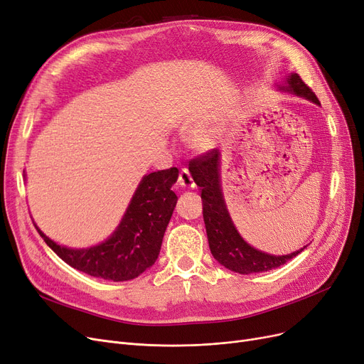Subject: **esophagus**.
<instances>
[{"mask_svg":"<svg viewBox=\"0 0 364 364\" xmlns=\"http://www.w3.org/2000/svg\"><path fill=\"white\" fill-rule=\"evenodd\" d=\"M178 184L184 188H193L195 187V181H193V177L191 171H188L187 168H183L180 171V176H178Z\"/></svg>","mask_w":364,"mask_h":364,"instance_id":"1","label":"esophagus"}]
</instances>
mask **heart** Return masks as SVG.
I'll list each match as a JSON object with an SVG mask.
<instances>
[{
    "label": "heart",
    "mask_w": 364,
    "mask_h": 364,
    "mask_svg": "<svg viewBox=\"0 0 364 364\" xmlns=\"http://www.w3.org/2000/svg\"><path fill=\"white\" fill-rule=\"evenodd\" d=\"M192 129L193 132L191 134V143L199 149V150H208L213 147L214 144V139H213V135L205 131V129H198L196 131V124H192Z\"/></svg>",
    "instance_id": "1"
}]
</instances>
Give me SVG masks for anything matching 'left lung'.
<instances>
[{"label":"left lung","instance_id":"1","mask_svg":"<svg viewBox=\"0 0 364 364\" xmlns=\"http://www.w3.org/2000/svg\"><path fill=\"white\" fill-rule=\"evenodd\" d=\"M282 90L291 92L297 97L306 98L315 104H320L317 95L305 85L299 74L293 73L287 78V85ZM195 183L202 188V210L205 229L208 235V244L214 259L228 269L242 275L266 272L279 267L296 257L300 251H294L286 256H272L248 245L232 223V218L226 208L220 186V151L211 150L196 157L188 165Z\"/></svg>","mask_w":364,"mask_h":364}]
</instances>
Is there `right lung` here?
<instances>
[{"label":"right lung","mask_w":364,"mask_h":364,"mask_svg":"<svg viewBox=\"0 0 364 364\" xmlns=\"http://www.w3.org/2000/svg\"><path fill=\"white\" fill-rule=\"evenodd\" d=\"M178 169L151 172L141 180L120 225L107 241L90 248L58 245L37 228L44 242L74 269L108 281H129L154 264L177 203L172 184Z\"/></svg>","instance_id":"obj_1"}]
</instances>
